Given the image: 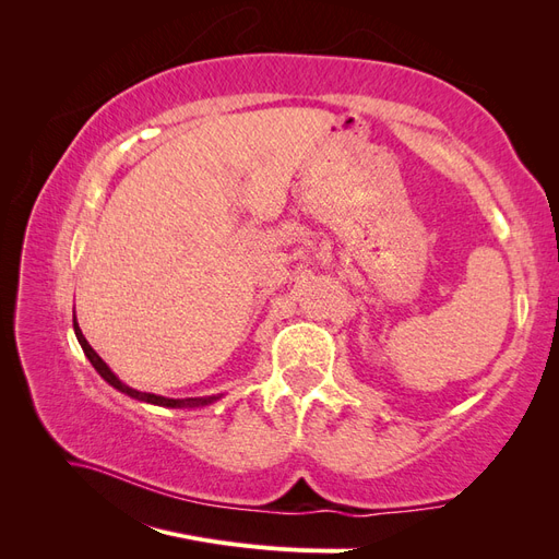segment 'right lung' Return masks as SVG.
Listing matches in <instances>:
<instances>
[{
    "instance_id": "right-lung-1",
    "label": "right lung",
    "mask_w": 559,
    "mask_h": 559,
    "mask_svg": "<svg viewBox=\"0 0 559 559\" xmlns=\"http://www.w3.org/2000/svg\"><path fill=\"white\" fill-rule=\"evenodd\" d=\"M74 333H76V337H79V343H81V347H83V352H86V357L91 359V364H93V368L97 370L99 376H103L111 386H116L118 392H123V394H128V396H132V399H138V401H146V403H154V405H165V408H183V405H189V408H193V405H207V403H212V401H216L214 396H207V399H165V396H156V394H146V392H138V389H132V386H128V384H123L121 380H118L111 370H109V366L97 357V352L88 345V341L86 337H83V333H81V329H79V324H76V317H74Z\"/></svg>"
}]
</instances>
